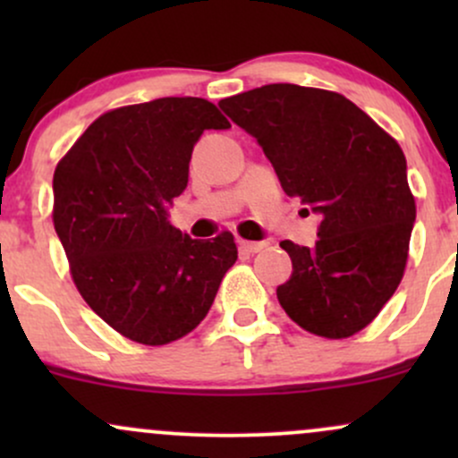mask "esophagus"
<instances>
[{"mask_svg":"<svg viewBox=\"0 0 458 458\" xmlns=\"http://www.w3.org/2000/svg\"><path fill=\"white\" fill-rule=\"evenodd\" d=\"M265 245H267V243H262V241H259V243H256V241H245V239L239 241L241 254H247V256L259 254L260 250H265Z\"/></svg>","mask_w":458,"mask_h":458,"instance_id":"esophagus-1","label":"esophagus"}]
</instances>
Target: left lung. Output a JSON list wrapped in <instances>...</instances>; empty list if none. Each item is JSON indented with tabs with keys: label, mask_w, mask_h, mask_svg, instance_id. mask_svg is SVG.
I'll list each match as a JSON object with an SVG mask.
<instances>
[{
	"label": "left lung",
	"mask_w": 458,
	"mask_h": 458,
	"mask_svg": "<svg viewBox=\"0 0 458 458\" xmlns=\"http://www.w3.org/2000/svg\"><path fill=\"white\" fill-rule=\"evenodd\" d=\"M254 135L286 196L323 215L318 241H282L291 280L277 286L284 312L329 340L375 320L403 280L415 198L398 141L338 92L269 83L219 101Z\"/></svg>",
	"instance_id": "left-lung-1"
}]
</instances>
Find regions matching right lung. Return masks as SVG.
<instances>
[{
	"label": "right lung",
	"instance_id": "right-lung-1",
	"mask_svg": "<svg viewBox=\"0 0 458 458\" xmlns=\"http://www.w3.org/2000/svg\"><path fill=\"white\" fill-rule=\"evenodd\" d=\"M228 127L207 98H155L98 115L57 163L54 225L72 282L133 343L161 346L196 329L236 262L233 233L198 241L167 222L193 144Z\"/></svg>",
	"mask_w": 458,
	"mask_h": 458
}]
</instances>
